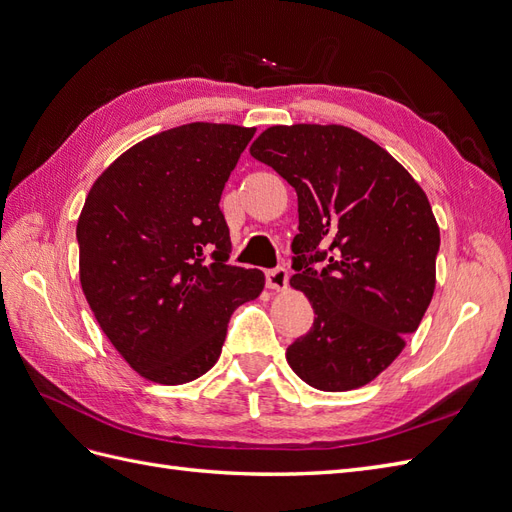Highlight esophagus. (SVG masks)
<instances>
[{
	"mask_svg": "<svg viewBox=\"0 0 512 512\" xmlns=\"http://www.w3.org/2000/svg\"><path fill=\"white\" fill-rule=\"evenodd\" d=\"M267 286L271 290H286L288 286V271L284 267H277V269H271L267 271Z\"/></svg>",
	"mask_w": 512,
	"mask_h": 512,
	"instance_id": "esophagus-1",
	"label": "esophagus"
}]
</instances>
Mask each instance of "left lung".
Here are the masks:
<instances>
[{"mask_svg":"<svg viewBox=\"0 0 512 512\" xmlns=\"http://www.w3.org/2000/svg\"><path fill=\"white\" fill-rule=\"evenodd\" d=\"M250 153L299 196L290 286L316 316L286 361L318 391L361 389L406 348L436 290L429 198L389 151L337 123L271 126ZM312 261L328 265L316 272Z\"/></svg>","mask_w":512,"mask_h":512,"instance_id":"1","label":"left lung"}]
</instances>
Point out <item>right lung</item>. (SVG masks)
Here are the masks:
<instances>
[{
	"label": "right lung",
	"mask_w": 512,
	"mask_h": 512,
	"mask_svg": "<svg viewBox=\"0 0 512 512\" xmlns=\"http://www.w3.org/2000/svg\"><path fill=\"white\" fill-rule=\"evenodd\" d=\"M256 128L194 121L136 143L94 181L76 222L79 277L138 376L175 386L220 359L230 314L265 273L226 265L222 190ZM212 252V262L204 254Z\"/></svg>",
	"instance_id": "right-lung-1"
}]
</instances>
